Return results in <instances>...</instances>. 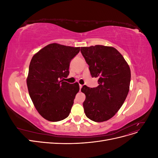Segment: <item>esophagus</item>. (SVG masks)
I'll return each instance as SVG.
<instances>
[{
  "mask_svg": "<svg viewBox=\"0 0 158 158\" xmlns=\"http://www.w3.org/2000/svg\"><path fill=\"white\" fill-rule=\"evenodd\" d=\"M82 86H83V85H81V84H80V89H81V88H82Z\"/></svg>",
  "mask_w": 158,
  "mask_h": 158,
  "instance_id": "esophagus-1",
  "label": "esophagus"
}]
</instances>
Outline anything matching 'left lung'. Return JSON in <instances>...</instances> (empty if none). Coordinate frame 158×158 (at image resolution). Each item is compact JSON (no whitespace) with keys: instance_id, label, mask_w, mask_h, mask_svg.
I'll use <instances>...</instances> for the list:
<instances>
[{"instance_id":"1","label":"left lung","mask_w":158,"mask_h":158,"mask_svg":"<svg viewBox=\"0 0 158 158\" xmlns=\"http://www.w3.org/2000/svg\"><path fill=\"white\" fill-rule=\"evenodd\" d=\"M92 77L98 78V86L84 85L83 103L86 117L95 122L106 121L121 107L129 91L130 67L123 55L113 47L95 45L80 49Z\"/></svg>"}]
</instances>
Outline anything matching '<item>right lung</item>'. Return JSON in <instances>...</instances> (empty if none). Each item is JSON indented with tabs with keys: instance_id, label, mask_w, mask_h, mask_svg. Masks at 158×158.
<instances>
[{
	"instance_id": "1",
	"label": "right lung",
	"mask_w": 158,
	"mask_h": 158,
	"mask_svg": "<svg viewBox=\"0 0 158 158\" xmlns=\"http://www.w3.org/2000/svg\"><path fill=\"white\" fill-rule=\"evenodd\" d=\"M80 47L51 44L33 56L27 85L35 109L46 120L56 122L69 117L76 94L78 82H64L69 74L70 60Z\"/></svg>"
}]
</instances>
